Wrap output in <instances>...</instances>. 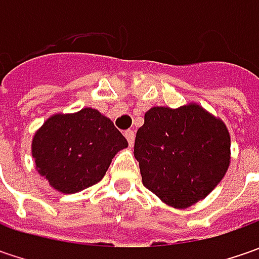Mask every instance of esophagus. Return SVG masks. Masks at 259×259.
<instances>
[{
  "instance_id": "1",
  "label": "esophagus",
  "mask_w": 259,
  "mask_h": 259,
  "mask_svg": "<svg viewBox=\"0 0 259 259\" xmlns=\"http://www.w3.org/2000/svg\"><path fill=\"white\" fill-rule=\"evenodd\" d=\"M125 138H126V141H128V144H130V147H133V144H134V138H135V134L133 130H126L124 133Z\"/></svg>"
}]
</instances>
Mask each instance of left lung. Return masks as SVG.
I'll return each mask as SVG.
<instances>
[{"mask_svg": "<svg viewBox=\"0 0 259 259\" xmlns=\"http://www.w3.org/2000/svg\"><path fill=\"white\" fill-rule=\"evenodd\" d=\"M225 124L199 105L151 108L135 137L143 184L163 202L184 209L206 197L229 167Z\"/></svg>", "mask_w": 259, "mask_h": 259, "instance_id": "left-lung-1", "label": "left lung"}]
</instances>
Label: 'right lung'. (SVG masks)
<instances>
[{
	"label": "right lung",
	"mask_w": 259,
	"mask_h": 259,
	"mask_svg": "<svg viewBox=\"0 0 259 259\" xmlns=\"http://www.w3.org/2000/svg\"><path fill=\"white\" fill-rule=\"evenodd\" d=\"M128 145L111 119L92 108L55 115L33 138L37 171L62 193L96 184L114 155Z\"/></svg>",
	"instance_id": "obj_1"
}]
</instances>
